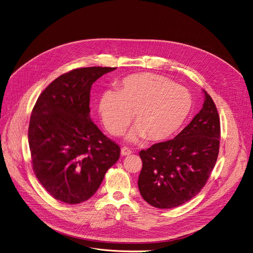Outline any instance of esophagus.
<instances>
[{
	"instance_id": "esophagus-1",
	"label": "esophagus",
	"mask_w": 253,
	"mask_h": 253,
	"mask_svg": "<svg viewBox=\"0 0 253 253\" xmlns=\"http://www.w3.org/2000/svg\"><path fill=\"white\" fill-rule=\"evenodd\" d=\"M132 153V151L128 148V147H123V148H121V155L122 156H128V155H130Z\"/></svg>"
}]
</instances>
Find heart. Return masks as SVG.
I'll return each mask as SVG.
<instances>
[{"instance_id": "obj_1", "label": "heart", "mask_w": 253, "mask_h": 253, "mask_svg": "<svg viewBox=\"0 0 253 253\" xmlns=\"http://www.w3.org/2000/svg\"><path fill=\"white\" fill-rule=\"evenodd\" d=\"M192 108L189 92L169 79L154 74L125 77L114 91H106L99 101V112L105 128L121 135L133 113L136 128L129 140L146 137L158 142L170 138L187 119Z\"/></svg>"}]
</instances>
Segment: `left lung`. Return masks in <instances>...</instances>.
I'll return each mask as SVG.
<instances>
[{
  "label": "left lung",
  "instance_id": "1",
  "mask_svg": "<svg viewBox=\"0 0 253 253\" xmlns=\"http://www.w3.org/2000/svg\"><path fill=\"white\" fill-rule=\"evenodd\" d=\"M204 92L202 109L172 140L156 143L139 155L141 196L156 208H174L206 184L219 152L220 120L212 98Z\"/></svg>",
  "mask_w": 253,
  "mask_h": 253
}]
</instances>
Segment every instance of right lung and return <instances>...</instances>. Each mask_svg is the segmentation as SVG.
I'll return each mask as SVG.
<instances>
[{"instance_id": "right-lung-1", "label": "right lung", "mask_w": 253, "mask_h": 253, "mask_svg": "<svg viewBox=\"0 0 253 253\" xmlns=\"http://www.w3.org/2000/svg\"><path fill=\"white\" fill-rule=\"evenodd\" d=\"M111 67L74 69L36 102L28 139L33 170L46 191L68 204L88 200L120 157V147L90 118V90Z\"/></svg>"}]
</instances>
